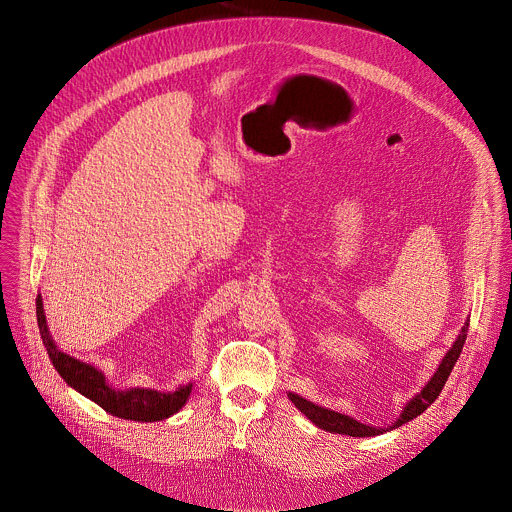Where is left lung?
<instances>
[{"instance_id":"obj_1","label":"left lung","mask_w":512,"mask_h":512,"mask_svg":"<svg viewBox=\"0 0 512 512\" xmlns=\"http://www.w3.org/2000/svg\"><path fill=\"white\" fill-rule=\"evenodd\" d=\"M466 332H468V322H466V326L462 328V332H460L458 340L454 342V346H452V348L448 350V354L444 356V360H442V364H440V369L435 371V375L429 379V383L423 387V391H421L419 395H415V397L405 405L401 417L393 423V427H387V429H383V427H371V425H364V423H360V421H356V419H352V417H348V415H342V413H338V411L324 409V407H320V405H316V403H312V401H308V399H304V397H300V395L289 393L287 397L291 399V403H294L312 423H316L318 427H322V429H326V431H330V433H342V435H352V437H371V435L385 433V431L395 429V427H399V425L411 421L413 417L421 415L437 397H440V393H442V389H444V385H446V381H448V377H450V373H452V369H454V364H456L458 358H460L462 346H464V342H466Z\"/></svg>"}]
</instances>
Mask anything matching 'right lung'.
Here are the masks:
<instances>
[{"label": "right lung", "mask_w": 512, "mask_h": 512, "mask_svg": "<svg viewBox=\"0 0 512 512\" xmlns=\"http://www.w3.org/2000/svg\"><path fill=\"white\" fill-rule=\"evenodd\" d=\"M36 318L38 328L42 334V342L48 350V356L54 364L58 375L81 395L89 397L97 405H101L107 413L121 417V419H133V421H162L176 411L184 407V403L190 397L192 385L180 387L174 393H160L152 389H129V391H115L105 383V377L101 371L87 362H81L64 352H60L46 326V316L42 308V298H36Z\"/></svg>", "instance_id": "right-lung-1"}]
</instances>
